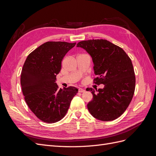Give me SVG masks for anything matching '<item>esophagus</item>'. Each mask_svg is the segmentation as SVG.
Instances as JSON below:
<instances>
[{"mask_svg":"<svg viewBox=\"0 0 156 156\" xmlns=\"http://www.w3.org/2000/svg\"><path fill=\"white\" fill-rule=\"evenodd\" d=\"M79 92H85V90L83 89V88H79Z\"/></svg>","mask_w":156,"mask_h":156,"instance_id":"34e87169","label":"esophagus"}]
</instances>
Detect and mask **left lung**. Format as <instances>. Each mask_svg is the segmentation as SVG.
I'll list each match as a JSON object with an SVG mask.
<instances>
[{
	"mask_svg": "<svg viewBox=\"0 0 156 156\" xmlns=\"http://www.w3.org/2000/svg\"><path fill=\"white\" fill-rule=\"evenodd\" d=\"M77 47L85 49L94 62V83L104 88H88L93 95L87 107L90 113L101 121H112L128 107L135 88V76L131 60L120 47L106 40L79 42Z\"/></svg>",
	"mask_w": 156,
	"mask_h": 156,
	"instance_id": "left-lung-1",
	"label": "left lung"
}]
</instances>
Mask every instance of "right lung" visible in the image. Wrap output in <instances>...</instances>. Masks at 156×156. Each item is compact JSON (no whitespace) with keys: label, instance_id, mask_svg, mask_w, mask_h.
Returning <instances> with one entry per match:
<instances>
[{"label":"right lung","instance_id":"right-lung-1","mask_svg":"<svg viewBox=\"0 0 156 156\" xmlns=\"http://www.w3.org/2000/svg\"><path fill=\"white\" fill-rule=\"evenodd\" d=\"M75 44L45 42L28 55L23 64L21 85L25 100L36 117L46 123L62 119L78 92L74 87L58 88L55 83L63 58Z\"/></svg>","mask_w":156,"mask_h":156}]
</instances>
